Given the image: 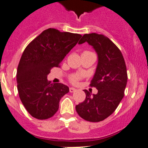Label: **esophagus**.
Here are the masks:
<instances>
[{
  "instance_id": "obj_1",
  "label": "esophagus",
  "mask_w": 148,
  "mask_h": 148,
  "mask_svg": "<svg viewBox=\"0 0 148 148\" xmlns=\"http://www.w3.org/2000/svg\"><path fill=\"white\" fill-rule=\"evenodd\" d=\"M77 89L76 88H70V89H69V90H70V92L71 93H73V92H74V91H75V90H76Z\"/></svg>"
}]
</instances>
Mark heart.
<instances>
[{"label":"heart","instance_id":"b5f03b06","mask_svg":"<svg viewBox=\"0 0 148 148\" xmlns=\"http://www.w3.org/2000/svg\"><path fill=\"white\" fill-rule=\"evenodd\" d=\"M80 78H81V75L80 74H74V75H72L70 77V81H71L73 84H76L80 80Z\"/></svg>","mask_w":148,"mask_h":148}]
</instances>
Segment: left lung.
I'll list each match as a JSON object with an SVG mask.
<instances>
[{"label":"left lung","instance_id":"1","mask_svg":"<svg viewBox=\"0 0 148 148\" xmlns=\"http://www.w3.org/2000/svg\"><path fill=\"white\" fill-rule=\"evenodd\" d=\"M88 42L97 54V65L90 85L97 94L84 90L86 98L76 105V111L85 121L99 122L112 114L124 97L127 74L124 57L108 38L96 33L83 35L81 45Z\"/></svg>","mask_w":148,"mask_h":148}]
</instances>
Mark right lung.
<instances>
[{"label": "right lung", "instance_id": "1", "mask_svg": "<svg viewBox=\"0 0 148 148\" xmlns=\"http://www.w3.org/2000/svg\"><path fill=\"white\" fill-rule=\"evenodd\" d=\"M81 37L48 28L24 51L17 67V90L32 117L46 120L58 111L60 98L69 92V88L61 83L52 84L47 81V74L52 67L59 66Z\"/></svg>", "mask_w": 148, "mask_h": 148}]
</instances>
